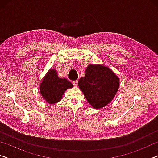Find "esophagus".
I'll list each match as a JSON object with an SVG mask.
<instances>
[{
  "mask_svg": "<svg viewBox=\"0 0 158 158\" xmlns=\"http://www.w3.org/2000/svg\"><path fill=\"white\" fill-rule=\"evenodd\" d=\"M73 84L74 85V86L77 87V84H78V81H77V80H76V81H73Z\"/></svg>",
  "mask_w": 158,
  "mask_h": 158,
  "instance_id": "obj_1",
  "label": "esophagus"
}]
</instances>
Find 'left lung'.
Wrapping results in <instances>:
<instances>
[{
	"label": "left lung",
	"mask_w": 158,
	"mask_h": 158,
	"mask_svg": "<svg viewBox=\"0 0 158 158\" xmlns=\"http://www.w3.org/2000/svg\"><path fill=\"white\" fill-rule=\"evenodd\" d=\"M120 79L107 66L90 64L85 77L78 82L79 89L94 109L105 107L113 100L119 88Z\"/></svg>",
	"instance_id": "1"
}]
</instances>
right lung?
Segmentation results:
<instances>
[{
    "mask_svg": "<svg viewBox=\"0 0 158 158\" xmlns=\"http://www.w3.org/2000/svg\"><path fill=\"white\" fill-rule=\"evenodd\" d=\"M73 87L68 79L60 78L56 70L51 68L42 79L40 85V92L44 100L53 105L60 101L66 90Z\"/></svg>",
    "mask_w": 158,
    "mask_h": 158,
    "instance_id": "add662e5",
    "label": "right lung"
}]
</instances>
